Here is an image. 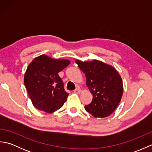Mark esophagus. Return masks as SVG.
<instances>
[{
  "instance_id": "esophagus-1",
  "label": "esophagus",
  "mask_w": 152,
  "mask_h": 152,
  "mask_svg": "<svg viewBox=\"0 0 152 152\" xmlns=\"http://www.w3.org/2000/svg\"><path fill=\"white\" fill-rule=\"evenodd\" d=\"M81 89L80 88H76L75 90H74V93H77V94H79V93H81Z\"/></svg>"
}]
</instances>
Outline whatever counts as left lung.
I'll return each instance as SVG.
<instances>
[{"label":"left lung","instance_id":"obj_1","mask_svg":"<svg viewBox=\"0 0 152 152\" xmlns=\"http://www.w3.org/2000/svg\"><path fill=\"white\" fill-rule=\"evenodd\" d=\"M75 62L85 74L86 85L93 96L91 102L85 106L86 110L95 118L108 117L122 97L124 87L121 76L115 68L101 61Z\"/></svg>","mask_w":152,"mask_h":152}]
</instances>
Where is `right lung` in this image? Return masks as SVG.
<instances>
[{"label":"right lung","mask_w":152,"mask_h":152,"mask_svg":"<svg viewBox=\"0 0 152 152\" xmlns=\"http://www.w3.org/2000/svg\"><path fill=\"white\" fill-rule=\"evenodd\" d=\"M70 63L67 59H56L41 55L28 64L24 84L36 108L53 113L63 106L69 93L64 89L59 73Z\"/></svg>","instance_id":"right-lung-1"}]
</instances>
